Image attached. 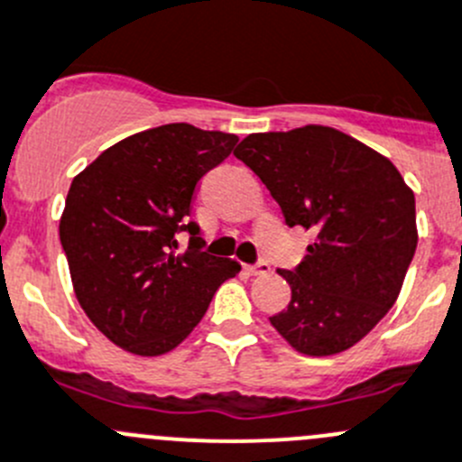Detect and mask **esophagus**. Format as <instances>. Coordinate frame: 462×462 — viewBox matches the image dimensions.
Returning a JSON list of instances; mask_svg holds the SVG:
<instances>
[{"mask_svg":"<svg viewBox=\"0 0 462 462\" xmlns=\"http://www.w3.org/2000/svg\"><path fill=\"white\" fill-rule=\"evenodd\" d=\"M245 270H247V274H252V276H265V274H270V265H267V263H258V265H249V267H245Z\"/></svg>","mask_w":462,"mask_h":462,"instance_id":"34e87169","label":"esophagus"}]
</instances>
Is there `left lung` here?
I'll return each mask as SVG.
<instances>
[{
  "mask_svg": "<svg viewBox=\"0 0 462 462\" xmlns=\"http://www.w3.org/2000/svg\"><path fill=\"white\" fill-rule=\"evenodd\" d=\"M234 153L261 177L288 226L315 231L301 265L279 270L292 300L272 327L304 356L346 351L402 292L417 249L415 192L388 158L331 126L252 134Z\"/></svg>",
  "mask_w": 462,
  "mask_h": 462,
  "instance_id": "obj_1",
  "label": "left lung"
}]
</instances>
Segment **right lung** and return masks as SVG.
Segmentation results:
<instances>
[{"mask_svg":"<svg viewBox=\"0 0 462 462\" xmlns=\"http://www.w3.org/2000/svg\"><path fill=\"white\" fill-rule=\"evenodd\" d=\"M238 135L179 122L140 131L74 177L59 234L83 313L113 345L162 356L204 318L236 258L201 252L190 222L197 186L234 152ZM179 230L191 234L177 253Z\"/></svg>","mask_w":462,"mask_h":462,"instance_id":"right-lung-1","label":"right lung"}]
</instances>
